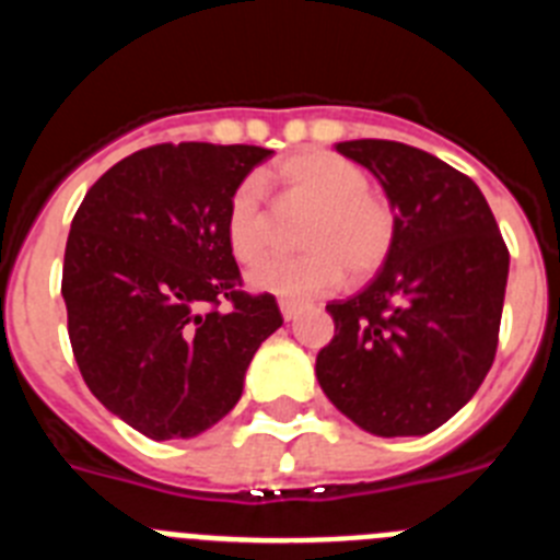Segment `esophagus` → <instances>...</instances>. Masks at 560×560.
<instances>
[{"label": "esophagus", "instance_id": "esophagus-1", "mask_svg": "<svg viewBox=\"0 0 560 560\" xmlns=\"http://www.w3.org/2000/svg\"><path fill=\"white\" fill-rule=\"evenodd\" d=\"M280 312H283V319H298V314L303 312V305L294 303V300H280Z\"/></svg>", "mask_w": 560, "mask_h": 560}]
</instances>
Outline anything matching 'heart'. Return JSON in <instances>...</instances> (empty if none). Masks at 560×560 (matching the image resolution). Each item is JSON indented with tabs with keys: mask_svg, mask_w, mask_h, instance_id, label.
<instances>
[{
	"mask_svg": "<svg viewBox=\"0 0 560 560\" xmlns=\"http://www.w3.org/2000/svg\"><path fill=\"white\" fill-rule=\"evenodd\" d=\"M285 200L312 209L300 257H275L252 269L248 283L283 300H312L339 289L346 275L368 277L388 260L396 237L390 200L371 189L360 164L328 150H305L275 166ZM226 241L241 262H257L275 241V218L262 184L246 178L229 198Z\"/></svg>",
	"mask_w": 560,
	"mask_h": 560,
	"instance_id": "b5f03b06",
	"label": "heart"
}]
</instances>
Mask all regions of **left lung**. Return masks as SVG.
I'll list each match as a JSON object with an SVG mask.
<instances>
[{"instance_id":"left-lung-1","label":"left lung","mask_w":560,"mask_h":560,"mask_svg":"<svg viewBox=\"0 0 560 560\" xmlns=\"http://www.w3.org/2000/svg\"><path fill=\"white\" fill-rule=\"evenodd\" d=\"M374 172L396 212L380 275L334 300L319 388L374 436H424L479 390L499 348L510 252L467 175L399 141L337 143Z\"/></svg>"}]
</instances>
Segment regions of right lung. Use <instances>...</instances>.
<instances>
[{"label":"right lung","instance_id":"obj_1","mask_svg":"<svg viewBox=\"0 0 560 560\" xmlns=\"http://www.w3.org/2000/svg\"><path fill=\"white\" fill-rule=\"evenodd\" d=\"M269 155L155 143L109 166L70 223L61 298L79 371L109 413L155 442L221 422L283 326L271 294L241 289L226 241L229 198Z\"/></svg>","mask_w":560,"mask_h":560}]
</instances>
